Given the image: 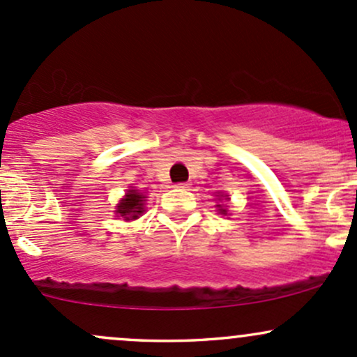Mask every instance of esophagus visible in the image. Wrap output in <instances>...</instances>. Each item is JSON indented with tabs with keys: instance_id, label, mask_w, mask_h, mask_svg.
Masks as SVG:
<instances>
[{
	"instance_id": "obj_1",
	"label": "esophagus",
	"mask_w": 357,
	"mask_h": 357,
	"mask_svg": "<svg viewBox=\"0 0 357 357\" xmlns=\"http://www.w3.org/2000/svg\"><path fill=\"white\" fill-rule=\"evenodd\" d=\"M176 188H188V183H178Z\"/></svg>"
}]
</instances>
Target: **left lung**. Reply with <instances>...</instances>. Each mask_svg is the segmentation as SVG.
I'll return each mask as SVG.
<instances>
[{
    "instance_id": "left-lung-1",
    "label": "left lung",
    "mask_w": 357,
    "mask_h": 357,
    "mask_svg": "<svg viewBox=\"0 0 357 357\" xmlns=\"http://www.w3.org/2000/svg\"><path fill=\"white\" fill-rule=\"evenodd\" d=\"M217 206H218V210H220V213H225V211H227L225 208H222V206H220V205H217Z\"/></svg>"
}]
</instances>
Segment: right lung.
Returning <instances> with one entry per match:
<instances>
[{
  "instance_id": "add662e5",
  "label": "right lung",
  "mask_w": 357,
  "mask_h": 357,
  "mask_svg": "<svg viewBox=\"0 0 357 357\" xmlns=\"http://www.w3.org/2000/svg\"><path fill=\"white\" fill-rule=\"evenodd\" d=\"M144 198L146 197L140 195L137 190H128V193L125 195L123 199H121L116 213H120V217H123L125 220L137 218V215L144 211V202H146Z\"/></svg>"
}]
</instances>
